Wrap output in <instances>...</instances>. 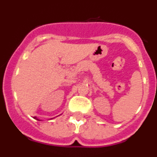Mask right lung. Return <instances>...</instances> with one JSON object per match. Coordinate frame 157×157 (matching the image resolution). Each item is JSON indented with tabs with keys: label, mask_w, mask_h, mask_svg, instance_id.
<instances>
[{
	"label": "right lung",
	"mask_w": 157,
	"mask_h": 157,
	"mask_svg": "<svg viewBox=\"0 0 157 157\" xmlns=\"http://www.w3.org/2000/svg\"><path fill=\"white\" fill-rule=\"evenodd\" d=\"M34 119H35V120H39V121H41V120H39V119H37V117H34ZM52 119H53V118H52L51 120H52Z\"/></svg>",
	"instance_id": "right-lung-1"
}]
</instances>
